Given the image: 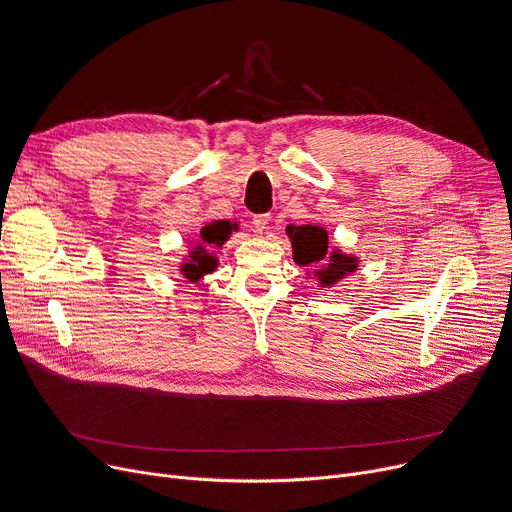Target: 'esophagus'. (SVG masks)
Wrapping results in <instances>:
<instances>
[{"label":"esophagus","instance_id":"obj_1","mask_svg":"<svg viewBox=\"0 0 512 512\" xmlns=\"http://www.w3.org/2000/svg\"><path fill=\"white\" fill-rule=\"evenodd\" d=\"M270 220H272V215L270 213H259V215H255L253 218V226H255V232H263L265 228H267V224H270Z\"/></svg>","mask_w":512,"mask_h":512}]
</instances>
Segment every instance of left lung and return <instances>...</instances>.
<instances>
[{"instance_id": "obj_1", "label": "left lung", "mask_w": 512, "mask_h": 512, "mask_svg": "<svg viewBox=\"0 0 512 512\" xmlns=\"http://www.w3.org/2000/svg\"><path fill=\"white\" fill-rule=\"evenodd\" d=\"M292 242V257L299 265H324L317 272L319 282L332 286L342 276L355 272L357 259L346 257L340 251H332L328 259V232L319 226H288L286 228ZM329 263L326 264L325 261Z\"/></svg>"}]
</instances>
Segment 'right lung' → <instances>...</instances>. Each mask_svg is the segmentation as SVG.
Instances as JSON below:
<instances>
[{"mask_svg": "<svg viewBox=\"0 0 512 512\" xmlns=\"http://www.w3.org/2000/svg\"><path fill=\"white\" fill-rule=\"evenodd\" d=\"M232 228L234 226L230 222H213L201 230L197 247H193V253H191V261L180 267L184 278H188L191 282H197L203 278V274H209L213 270L218 261H215V257H211L205 249L211 245L220 247L222 242L230 236Z\"/></svg>", "mask_w": 512, "mask_h": 512, "instance_id": "1", "label": "right lung"}]
</instances>
